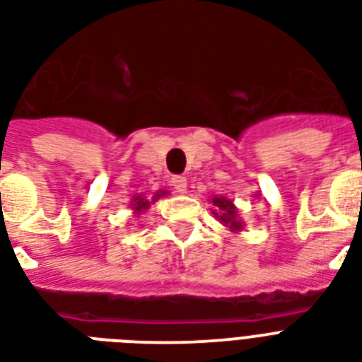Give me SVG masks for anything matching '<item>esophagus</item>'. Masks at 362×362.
<instances>
[{
	"label": "esophagus",
	"mask_w": 362,
	"mask_h": 362,
	"mask_svg": "<svg viewBox=\"0 0 362 362\" xmlns=\"http://www.w3.org/2000/svg\"><path fill=\"white\" fill-rule=\"evenodd\" d=\"M172 187L175 192H179V194H185V192H187V179H185L183 175H173Z\"/></svg>",
	"instance_id": "1"
}]
</instances>
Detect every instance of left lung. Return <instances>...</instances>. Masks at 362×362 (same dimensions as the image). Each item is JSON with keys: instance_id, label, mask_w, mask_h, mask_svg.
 Listing matches in <instances>:
<instances>
[{"instance_id": "1", "label": "left lung", "mask_w": 362, "mask_h": 362, "mask_svg": "<svg viewBox=\"0 0 362 362\" xmlns=\"http://www.w3.org/2000/svg\"><path fill=\"white\" fill-rule=\"evenodd\" d=\"M211 204V213L219 219L221 225L228 226L232 232L243 230V221L240 219L238 207L234 206V202L230 198H226V196H213Z\"/></svg>"}]
</instances>
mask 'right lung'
Wrapping results in <instances>:
<instances>
[{"label":"right lung","instance_id":"1","mask_svg":"<svg viewBox=\"0 0 362 362\" xmlns=\"http://www.w3.org/2000/svg\"><path fill=\"white\" fill-rule=\"evenodd\" d=\"M168 190H158V192H155L153 196H147V194H136L134 198H132L130 202V207L132 211H134V215H141V213H145L147 209H149L155 202H158L162 198V196H166Z\"/></svg>","mask_w":362,"mask_h":362}]
</instances>
